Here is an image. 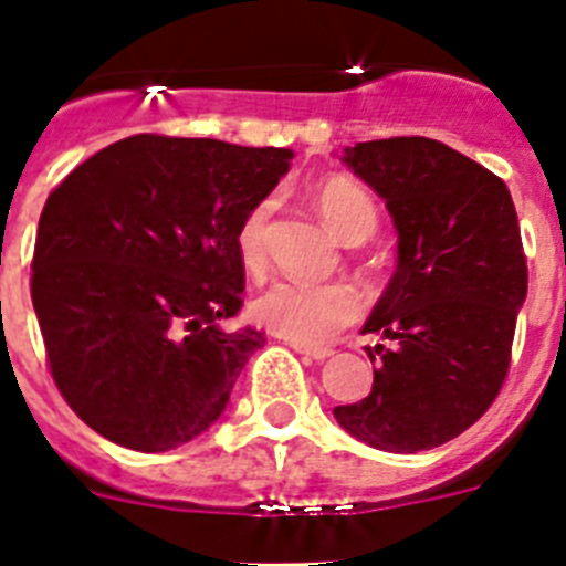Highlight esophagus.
<instances>
[{"label":"esophagus","instance_id":"esophagus-1","mask_svg":"<svg viewBox=\"0 0 566 566\" xmlns=\"http://www.w3.org/2000/svg\"><path fill=\"white\" fill-rule=\"evenodd\" d=\"M297 348V354L303 359H308V363H323V359L332 357V348H306V345H294Z\"/></svg>","mask_w":566,"mask_h":566}]
</instances>
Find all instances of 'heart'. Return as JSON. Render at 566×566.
<instances>
[{"label":"heart","instance_id":"heart-1","mask_svg":"<svg viewBox=\"0 0 566 566\" xmlns=\"http://www.w3.org/2000/svg\"><path fill=\"white\" fill-rule=\"evenodd\" d=\"M314 207L334 234L348 247L371 240L379 227V209L359 184L348 178H323L314 187ZM272 201L254 203L240 221L234 247L240 266L249 274L266 269V227L272 218ZM359 314V297L345 283H303V280H274L252 300V317L272 334L292 339L294 345L317 348L352 326Z\"/></svg>","mask_w":566,"mask_h":566}]
</instances>
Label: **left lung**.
Here are the masks:
<instances>
[{"mask_svg": "<svg viewBox=\"0 0 566 566\" xmlns=\"http://www.w3.org/2000/svg\"><path fill=\"white\" fill-rule=\"evenodd\" d=\"M343 161L391 212L397 272L363 326L391 339L368 348L371 394L334 419L377 451H431L468 431L507 377L527 297L516 207L502 178L422 135L345 147Z\"/></svg>", "mask_w": 566, "mask_h": 566, "instance_id": "1", "label": "left lung"}]
</instances>
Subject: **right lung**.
I'll return each mask as SVG.
<instances>
[{
    "instance_id": "obj_1",
    "label": "right lung",
    "mask_w": 566,
    "mask_h": 566,
    "mask_svg": "<svg viewBox=\"0 0 566 566\" xmlns=\"http://www.w3.org/2000/svg\"><path fill=\"white\" fill-rule=\"evenodd\" d=\"M294 153L129 135L78 164L39 218L30 297L50 374L109 442L172 451L221 417L266 337L243 306L234 234Z\"/></svg>"
}]
</instances>
